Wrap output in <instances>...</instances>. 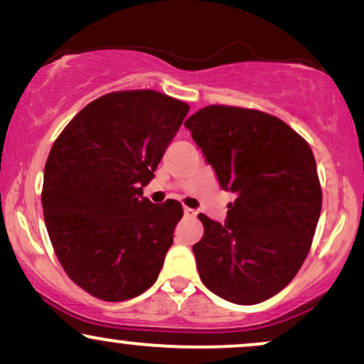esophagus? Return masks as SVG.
Instances as JSON below:
<instances>
[{"instance_id":"34e87169","label":"esophagus","mask_w":364,"mask_h":364,"mask_svg":"<svg viewBox=\"0 0 364 364\" xmlns=\"http://www.w3.org/2000/svg\"><path fill=\"white\" fill-rule=\"evenodd\" d=\"M185 217H195L196 215V212L193 210V208H188V207H185Z\"/></svg>"}]
</instances>
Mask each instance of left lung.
Segmentation results:
<instances>
[{
  "mask_svg": "<svg viewBox=\"0 0 364 364\" xmlns=\"http://www.w3.org/2000/svg\"><path fill=\"white\" fill-rule=\"evenodd\" d=\"M223 190L236 195L225 223L198 214L200 279L225 301L272 298L301 269L321 210L310 145L275 116L207 106L185 121Z\"/></svg>",
  "mask_w": 364,
  "mask_h": 364,
  "instance_id": "obj_1",
  "label": "left lung"
}]
</instances>
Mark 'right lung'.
<instances>
[{"instance_id":"right-lung-1","label":"right lung","mask_w":364,"mask_h":364,"mask_svg":"<svg viewBox=\"0 0 364 364\" xmlns=\"http://www.w3.org/2000/svg\"><path fill=\"white\" fill-rule=\"evenodd\" d=\"M188 111L156 90L111 92L54 141L44 168L46 228L65 272L95 298L124 301L157 281L183 207L156 205L141 188Z\"/></svg>"}]
</instances>
